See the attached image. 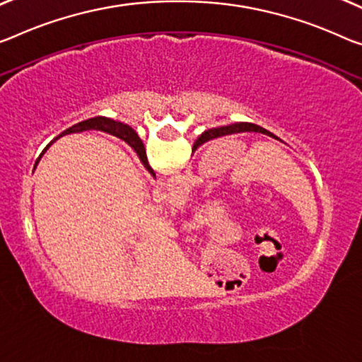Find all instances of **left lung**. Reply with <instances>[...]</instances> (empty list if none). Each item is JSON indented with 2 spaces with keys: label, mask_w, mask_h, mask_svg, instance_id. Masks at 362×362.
Segmentation results:
<instances>
[{
  "label": "left lung",
  "mask_w": 362,
  "mask_h": 362,
  "mask_svg": "<svg viewBox=\"0 0 362 362\" xmlns=\"http://www.w3.org/2000/svg\"><path fill=\"white\" fill-rule=\"evenodd\" d=\"M230 129H231V132L235 131V132H260V134H265V136H270V137H275V139H278L276 136H274L272 134L270 131H267V129H264V127H260V126H257V124H252V123H239V124H233V126H230ZM196 147V146H194Z\"/></svg>",
  "instance_id": "obj_1"
}]
</instances>
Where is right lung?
<instances>
[{"instance_id":"add662e5","label":"right lung","mask_w":362,"mask_h":362,"mask_svg":"<svg viewBox=\"0 0 362 362\" xmlns=\"http://www.w3.org/2000/svg\"><path fill=\"white\" fill-rule=\"evenodd\" d=\"M90 129H95V131H102V132H108V134L111 136H116L119 139H123L124 142L129 144V146L136 150V153L139 155V158H141L142 165L146 166V168L148 170L150 175H153V170L150 168V165L147 162V155H146V148H144V144L141 139H139L137 132L132 129V127H129L127 124H123L119 123V121H115V119H110V118H105V116H95V118H90V119H86V121H81V123L74 124L72 127H69V129H66L63 134H59L58 137L61 136H66V134H72V132H82V131H90ZM57 137V139H58ZM52 146V142L48 144L47 148ZM45 148V150H47ZM43 150V152H45ZM42 158V155L38 157V160ZM37 160V162H38Z\"/></svg>"}]
</instances>
